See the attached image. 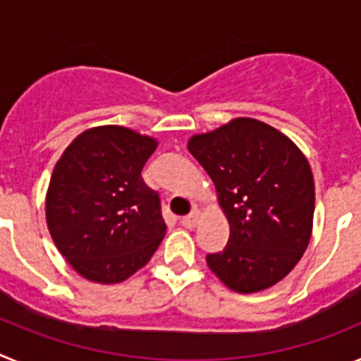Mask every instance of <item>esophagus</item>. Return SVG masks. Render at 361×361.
Masks as SVG:
<instances>
[{
	"instance_id": "34e87169",
	"label": "esophagus",
	"mask_w": 361,
	"mask_h": 361,
	"mask_svg": "<svg viewBox=\"0 0 361 361\" xmlns=\"http://www.w3.org/2000/svg\"><path fill=\"white\" fill-rule=\"evenodd\" d=\"M199 219H200V212L195 208V209H191L190 215H186V216H183V219H180V224H183L184 228L191 229V228H195L197 222H199Z\"/></svg>"
}]
</instances>
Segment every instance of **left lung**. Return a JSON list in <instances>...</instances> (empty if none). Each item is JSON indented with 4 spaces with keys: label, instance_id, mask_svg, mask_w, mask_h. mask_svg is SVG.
Listing matches in <instances>:
<instances>
[{
    "label": "left lung",
    "instance_id": "left-lung-1",
    "mask_svg": "<svg viewBox=\"0 0 361 361\" xmlns=\"http://www.w3.org/2000/svg\"><path fill=\"white\" fill-rule=\"evenodd\" d=\"M188 149L212 177L229 222L228 244L206 257L208 267L242 295L275 286L311 240L314 180L302 149L251 117L191 135Z\"/></svg>",
    "mask_w": 361,
    "mask_h": 361
}]
</instances>
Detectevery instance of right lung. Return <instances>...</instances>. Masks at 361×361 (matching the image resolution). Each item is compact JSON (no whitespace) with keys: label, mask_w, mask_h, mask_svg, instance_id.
I'll list each match as a JSON object with an SVG mask.
<instances>
[{"label":"right lung","mask_w":361,"mask_h":361,"mask_svg":"<svg viewBox=\"0 0 361 361\" xmlns=\"http://www.w3.org/2000/svg\"><path fill=\"white\" fill-rule=\"evenodd\" d=\"M157 139L106 124L68 145L50 177V237L82 279L119 283L145 267L166 235L157 191L141 171Z\"/></svg>","instance_id":"1"}]
</instances>
